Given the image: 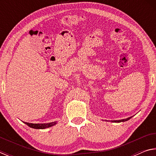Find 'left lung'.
I'll return each mask as SVG.
<instances>
[{"instance_id":"left-lung-1","label":"left lung","mask_w":156,"mask_h":156,"mask_svg":"<svg viewBox=\"0 0 156 156\" xmlns=\"http://www.w3.org/2000/svg\"><path fill=\"white\" fill-rule=\"evenodd\" d=\"M133 117V116H131V117H129L126 118V119H122V120H112V122H125V121H127L129 119H131V118Z\"/></svg>"}]
</instances>
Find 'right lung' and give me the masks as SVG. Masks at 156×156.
Returning a JSON list of instances; mask_svg holds the SVG:
<instances>
[{
    "label": "right lung",
    "mask_w": 156,
    "mask_h": 156,
    "mask_svg": "<svg viewBox=\"0 0 156 156\" xmlns=\"http://www.w3.org/2000/svg\"><path fill=\"white\" fill-rule=\"evenodd\" d=\"M25 124H26L27 126H30L31 128L36 129H44L46 128L51 127V126L56 125L57 122H52L49 123H42V124H34V123H29L26 122H23Z\"/></svg>",
    "instance_id": "add662e5"
}]
</instances>
